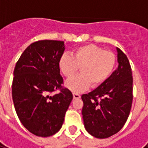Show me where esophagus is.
Returning a JSON list of instances; mask_svg holds the SVG:
<instances>
[{"label": "esophagus", "mask_w": 148, "mask_h": 148, "mask_svg": "<svg viewBox=\"0 0 148 148\" xmlns=\"http://www.w3.org/2000/svg\"><path fill=\"white\" fill-rule=\"evenodd\" d=\"M73 97H74V99H78L81 97V95H79L78 93H73Z\"/></svg>", "instance_id": "esophagus-1"}]
</instances>
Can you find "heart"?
Segmentation results:
<instances>
[{
    "label": "heart",
    "mask_w": 148,
    "mask_h": 148,
    "mask_svg": "<svg viewBox=\"0 0 148 148\" xmlns=\"http://www.w3.org/2000/svg\"><path fill=\"white\" fill-rule=\"evenodd\" d=\"M117 58L114 52L94 44L74 50L73 56L63 54L58 65L65 77L71 78L79 71L81 74L67 81L66 86L74 92H81L90 86L97 88L108 80L114 70Z\"/></svg>",
    "instance_id": "heart-1"
}]
</instances>
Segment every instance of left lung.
<instances>
[{"label": "left lung", "instance_id": "1", "mask_svg": "<svg viewBox=\"0 0 148 148\" xmlns=\"http://www.w3.org/2000/svg\"><path fill=\"white\" fill-rule=\"evenodd\" d=\"M118 67L91 92L81 96L84 124L88 133L107 138L117 133L128 118L133 101V77L126 54L117 47Z\"/></svg>", "mask_w": 148, "mask_h": 148}]
</instances>
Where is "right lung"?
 Returning a JSON list of instances; mask_svg holds the SVG:
<instances>
[{
    "instance_id": "1",
    "label": "right lung",
    "mask_w": 148,
    "mask_h": 148,
    "mask_svg": "<svg viewBox=\"0 0 148 148\" xmlns=\"http://www.w3.org/2000/svg\"><path fill=\"white\" fill-rule=\"evenodd\" d=\"M64 42L42 40L32 43L17 60L14 71L12 98L20 121L39 137L59 131L73 99L64 88L58 65ZM56 90L59 92L52 94Z\"/></svg>"
}]
</instances>
